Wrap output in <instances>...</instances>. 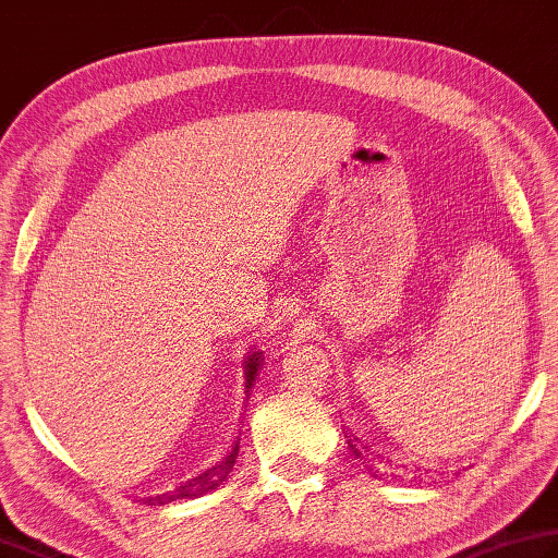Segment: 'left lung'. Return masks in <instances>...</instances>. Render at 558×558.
I'll use <instances>...</instances> for the list:
<instances>
[{
    "mask_svg": "<svg viewBox=\"0 0 558 558\" xmlns=\"http://www.w3.org/2000/svg\"><path fill=\"white\" fill-rule=\"evenodd\" d=\"M355 440H357V438H355ZM351 447H353V452H355V457H360V454H363V452H360V450H357V447H355V445H351Z\"/></svg>",
    "mask_w": 558,
    "mask_h": 558,
    "instance_id": "left-lung-1",
    "label": "left lung"
}]
</instances>
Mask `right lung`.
<instances>
[{"label":"right lung","instance_id":"obj_1","mask_svg":"<svg viewBox=\"0 0 558 558\" xmlns=\"http://www.w3.org/2000/svg\"><path fill=\"white\" fill-rule=\"evenodd\" d=\"M258 369H260V355H251L246 360V367H244V375H246V397L251 387H254V381L258 377ZM236 454H239V440H232L227 447L225 452L220 457H215V460L210 464L201 466L198 472H193L189 476L179 478L177 484H173L171 488L161 490L159 496L155 498H147V504H171V500H181V498H198L203 494H207V490H213L220 486L222 482H227L229 472L234 469V462H236Z\"/></svg>","mask_w":558,"mask_h":558}]
</instances>
